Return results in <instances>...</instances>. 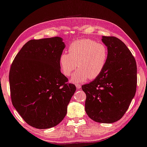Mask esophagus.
<instances>
[{"instance_id":"esophagus-1","label":"esophagus","mask_w":147,"mask_h":147,"mask_svg":"<svg viewBox=\"0 0 147 147\" xmlns=\"http://www.w3.org/2000/svg\"><path fill=\"white\" fill-rule=\"evenodd\" d=\"M76 88H77V90H80V89H81V84H76Z\"/></svg>"}]
</instances>
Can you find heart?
Wrapping results in <instances>:
<instances>
[{"mask_svg":"<svg viewBox=\"0 0 147 147\" xmlns=\"http://www.w3.org/2000/svg\"><path fill=\"white\" fill-rule=\"evenodd\" d=\"M68 52L69 54L63 52L60 54L59 65L61 73L66 77L70 76L78 65L79 69L71 78L72 82L81 83L89 78H96L106 65L107 47L91 39L75 41L69 46Z\"/></svg>","mask_w":147,"mask_h":147,"instance_id":"obj_1","label":"heart"}]
</instances>
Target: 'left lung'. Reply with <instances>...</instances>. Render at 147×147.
Here are the masks:
<instances>
[{
  "mask_svg": "<svg viewBox=\"0 0 147 147\" xmlns=\"http://www.w3.org/2000/svg\"><path fill=\"white\" fill-rule=\"evenodd\" d=\"M107 47L106 65L99 76L82 86L86 95L85 111L91 119L111 123L122 118L135 95L137 67L134 57L123 41L102 36Z\"/></svg>",
  "mask_w": 147,
  "mask_h": 147,
  "instance_id": "obj_1",
  "label": "left lung"
}]
</instances>
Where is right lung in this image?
Listing matches in <instances>:
<instances>
[{"label":"right lung","instance_id":"obj_1","mask_svg":"<svg viewBox=\"0 0 147 147\" xmlns=\"http://www.w3.org/2000/svg\"><path fill=\"white\" fill-rule=\"evenodd\" d=\"M63 41L60 37L30 40L11 66L12 104L26 122L36 129L59 124L76 90L60 70L59 57L65 48Z\"/></svg>","mask_w":147,"mask_h":147}]
</instances>
